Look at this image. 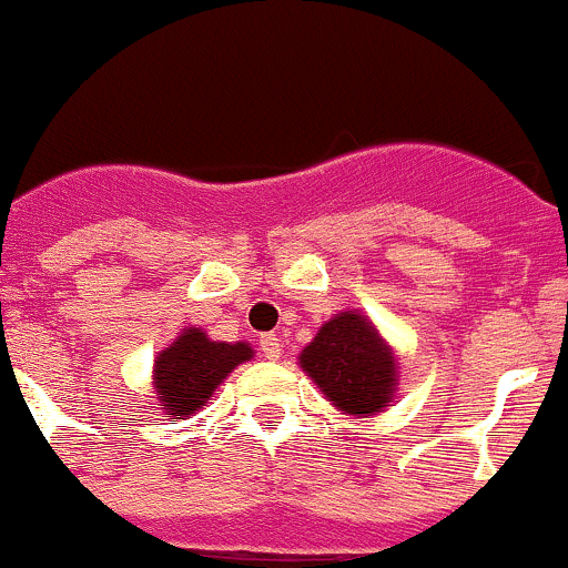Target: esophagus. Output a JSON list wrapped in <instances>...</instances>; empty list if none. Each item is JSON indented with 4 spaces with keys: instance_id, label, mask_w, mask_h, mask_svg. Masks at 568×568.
Returning <instances> with one entry per match:
<instances>
[{
    "instance_id": "obj_1",
    "label": "esophagus",
    "mask_w": 568,
    "mask_h": 568,
    "mask_svg": "<svg viewBox=\"0 0 568 568\" xmlns=\"http://www.w3.org/2000/svg\"><path fill=\"white\" fill-rule=\"evenodd\" d=\"M260 349L267 361H278L282 358V338H278L276 333H262Z\"/></svg>"
}]
</instances>
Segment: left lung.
Listing matches in <instances>:
<instances>
[{
    "instance_id": "left-lung-1",
    "label": "left lung",
    "mask_w": 568,
    "mask_h": 568,
    "mask_svg": "<svg viewBox=\"0 0 568 568\" xmlns=\"http://www.w3.org/2000/svg\"><path fill=\"white\" fill-rule=\"evenodd\" d=\"M301 366L344 413L374 415L394 396V355L361 314L344 312L320 327Z\"/></svg>"
}]
</instances>
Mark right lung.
I'll list each match as a JSON object with an SVG mask.
<instances>
[{
  "mask_svg": "<svg viewBox=\"0 0 568 568\" xmlns=\"http://www.w3.org/2000/svg\"><path fill=\"white\" fill-rule=\"evenodd\" d=\"M251 358L248 344L210 342L199 327L163 349L155 361L158 399L166 415H191L204 405L237 364Z\"/></svg>",
  "mask_w": 568,
  "mask_h": 568,
  "instance_id": "obj_1",
  "label": "right lung"
}]
</instances>
